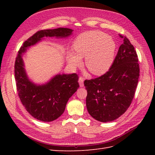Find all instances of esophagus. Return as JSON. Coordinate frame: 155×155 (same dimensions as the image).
I'll use <instances>...</instances> for the list:
<instances>
[{
	"instance_id": "esophagus-1",
	"label": "esophagus",
	"mask_w": 155,
	"mask_h": 155,
	"mask_svg": "<svg viewBox=\"0 0 155 155\" xmlns=\"http://www.w3.org/2000/svg\"><path fill=\"white\" fill-rule=\"evenodd\" d=\"M83 81H84L83 78L79 77V85H80L81 87H84Z\"/></svg>"
}]
</instances>
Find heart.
Wrapping results in <instances>:
<instances>
[{"instance_id":"1","label":"heart","mask_w":155,"mask_h":155,"mask_svg":"<svg viewBox=\"0 0 155 155\" xmlns=\"http://www.w3.org/2000/svg\"><path fill=\"white\" fill-rule=\"evenodd\" d=\"M75 53L68 54V63L77 67L85 58L86 67L92 74L101 76L109 71L114 60L116 45L112 37L101 31H90L80 34L75 39Z\"/></svg>"}]
</instances>
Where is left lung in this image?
<instances>
[{
    "label": "left lung",
    "instance_id": "left-lung-1",
    "mask_svg": "<svg viewBox=\"0 0 155 155\" xmlns=\"http://www.w3.org/2000/svg\"><path fill=\"white\" fill-rule=\"evenodd\" d=\"M113 64L101 76L84 81L87 91V109L97 121L109 122L118 118L133 101L140 68L137 51L126 37Z\"/></svg>",
    "mask_w": 155,
    "mask_h": 155
}]
</instances>
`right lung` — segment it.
Segmentation results:
<instances>
[{
	"label": "right lung",
	"instance_id": "right-lung-1",
	"mask_svg": "<svg viewBox=\"0 0 155 155\" xmlns=\"http://www.w3.org/2000/svg\"><path fill=\"white\" fill-rule=\"evenodd\" d=\"M72 31V29L66 28L40 30L28 39L18 51L15 63L18 94L26 110L38 120L48 122L58 118L63 113L69 98L79 87L78 76L75 73L59 74L43 85H36L27 76L22 54L44 37L64 38L70 36Z\"/></svg>",
	"mask_w": 155,
	"mask_h": 155
}]
</instances>
